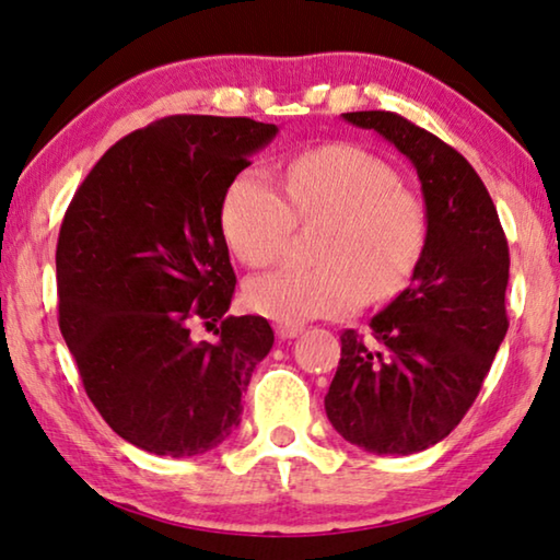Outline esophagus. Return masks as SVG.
<instances>
[{"mask_svg":"<svg viewBox=\"0 0 560 560\" xmlns=\"http://www.w3.org/2000/svg\"><path fill=\"white\" fill-rule=\"evenodd\" d=\"M299 334H304V326H301V324H279L277 326V336H279L281 341L296 339Z\"/></svg>","mask_w":560,"mask_h":560,"instance_id":"obj_1","label":"esophagus"}]
</instances>
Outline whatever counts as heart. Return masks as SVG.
Wrapping results in <instances>:
<instances>
[{"mask_svg":"<svg viewBox=\"0 0 560 560\" xmlns=\"http://www.w3.org/2000/svg\"><path fill=\"white\" fill-rule=\"evenodd\" d=\"M296 221L324 224L318 266H281L248 281L254 312L279 324H304L357 312L388 299L421 259L425 211L392 166L359 147H322L287 166V194L264 168H244L229 184L221 224L229 246L248 266L287 254Z\"/></svg>","mask_w":560,"mask_h":560,"instance_id":"b5f03b06","label":"heart"}]
</instances>
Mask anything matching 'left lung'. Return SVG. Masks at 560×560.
<instances>
[{
	"instance_id": "left-lung-1",
	"label": "left lung",
	"mask_w": 560,
	"mask_h": 560,
	"mask_svg": "<svg viewBox=\"0 0 560 560\" xmlns=\"http://www.w3.org/2000/svg\"><path fill=\"white\" fill-rule=\"evenodd\" d=\"M341 117L374 129L416 168L425 244L411 283L371 318L369 339L341 334L326 416L369 454H419L464 419L509 331V242L481 176L454 147L394 112Z\"/></svg>"
}]
</instances>
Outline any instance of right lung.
<instances>
[{
	"label": "right lung",
	"mask_w": 560,
	"mask_h": 560,
	"mask_svg": "<svg viewBox=\"0 0 560 560\" xmlns=\"http://www.w3.org/2000/svg\"><path fill=\"white\" fill-rule=\"evenodd\" d=\"M277 135V124L246 117L159 119L94 164L61 221V336L102 419L149 454L199 456L224 443L271 351L264 316H226L236 273L221 207ZM199 320L222 322L214 345L190 336Z\"/></svg>",
	"instance_id": "add662e5"
}]
</instances>
